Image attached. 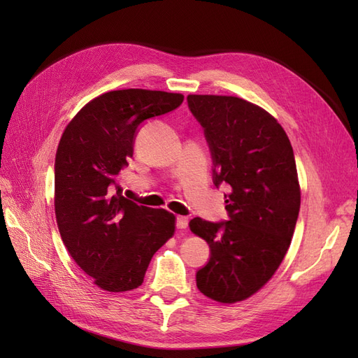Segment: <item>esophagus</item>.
<instances>
[{
	"instance_id": "34e87169",
	"label": "esophagus",
	"mask_w": 358,
	"mask_h": 358,
	"mask_svg": "<svg viewBox=\"0 0 358 358\" xmlns=\"http://www.w3.org/2000/svg\"><path fill=\"white\" fill-rule=\"evenodd\" d=\"M176 227H178V229H180V230H185L187 227H188V218H187V216H178Z\"/></svg>"
}]
</instances>
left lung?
<instances>
[{
    "label": "left lung",
    "mask_w": 358,
    "mask_h": 358,
    "mask_svg": "<svg viewBox=\"0 0 358 358\" xmlns=\"http://www.w3.org/2000/svg\"><path fill=\"white\" fill-rule=\"evenodd\" d=\"M187 99L212 150L213 183L231 187L224 196L230 221H189V230L210 246L197 288L215 301H242L272 279L294 234L300 210L294 152L263 107L231 95Z\"/></svg>",
    "instance_id": "8db88e82"
}]
</instances>
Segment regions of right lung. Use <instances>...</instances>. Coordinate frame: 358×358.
<instances>
[{
    "instance_id": "1",
    "label": "right lung",
    "mask_w": 358,
    "mask_h": 358,
    "mask_svg": "<svg viewBox=\"0 0 358 358\" xmlns=\"http://www.w3.org/2000/svg\"><path fill=\"white\" fill-rule=\"evenodd\" d=\"M182 94L119 90L76 113L55 157V215L69 254L109 292L143 284L150 258L175 234L176 216L122 197L116 176L133 157L137 127L175 110Z\"/></svg>"
}]
</instances>
